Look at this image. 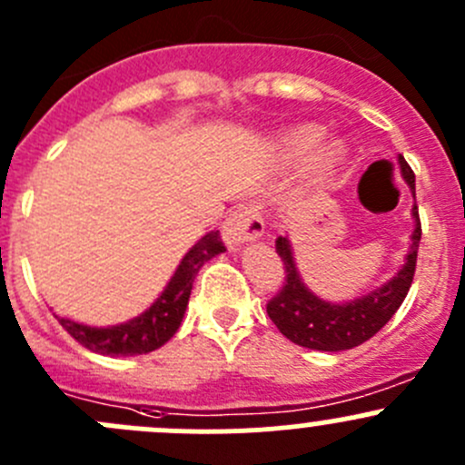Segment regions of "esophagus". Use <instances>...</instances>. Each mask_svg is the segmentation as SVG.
Returning a JSON list of instances; mask_svg holds the SVG:
<instances>
[{
	"instance_id": "esophagus-1",
	"label": "esophagus",
	"mask_w": 465,
	"mask_h": 465,
	"mask_svg": "<svg viewBox=\"0 0 465 465\" xmlns=\"http://www.w3.org/2000/svg\"><path fill=\"white\" fill-rule=\"evenodd\" d=\"M262 232H265V220L256 203L238 204L223 223V241L227 242L229 250H236L247 241H256Z\"/></svg>"
}]
</instances>
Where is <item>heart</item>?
<instances>
[{
	"label": "heart",
	"instance_id": "heart-1",
	"mask_svg": "<svg viewBox=\"0 0 465 465\" xmlns=\"http://www.w3.org/2000/svg\"><path fill=\"white\" fill-rule=\"evenodd\" d=\"M326 130L317 124H302L297 128H290L288 133L281 137V154H283L288 162H303L317 145L322 143ZM341 159H344V150L340 143H326L317 150L315 159H312V173H315L317 180L328 182L340 168Z\"/></svg>",
	"mask_w": 465,
	"mask_h": 465
}]
</instances>
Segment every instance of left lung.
<instances>
[{
    "mask_svg": "<svg viewBox=\"0 0 465 465\" xmlns=\"http://www.w3.org/2000/svg\"><path fill=\"white\" fill-rule=\"evenodd\" d=\"M398 163H401L402 180L407 182L411 195L416 198L414 173L407 166L402 154L398 157ZM411 218H414V232L410 236V252H407L401 270L380 288L344 303H332L317 297L302 281L290 238H276V254L285 265V283L283 290L267 303L270 320L294 344L312 351H328V353L353 349L376 335L405 302L411 279H414L420 242V220L416 204L411 206Z\"/></svg>",
    "mask_w": 465,
    "mask_h": 465,
    "instance_id": "left-lung-1",
    "label": "left lung"
}]
</instances>
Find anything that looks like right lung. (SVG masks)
<instances>
[{
    "label": "right lung",
    "instance_id": "right-lung-1",
    "mask_svg": "<svg viewBox=\"0 0 465 465\" xmlns=\"http://www.w3.org/2000/svg\"><path fill=\"white\" fill-rule=\"evenodd\" d=\"M224 245L220 241L218 232H209L206 236L200 238L186 256L177 265L175 274L166 283L163 292L159 294L157 302L143 311L142 315L134 320L116 323V326H87V323H78L67 317H58L64 331L81 341L83 346L94 353L101 355H142L150 351L159 349L166 344L180 328L184 320L186 306H189L191 290H193L195 274L206 261L213 256L223 254Z\"/></svg>",
    "mask_w": 465,
    "mask_h": 465
}]
</instances>
